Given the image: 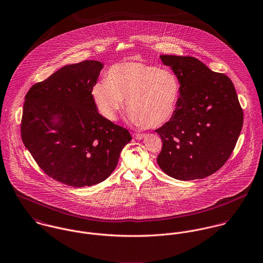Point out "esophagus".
Returning a JSON list of instances; mask_svg holds the SVG:
<instances>
[{
    "label": "esophagus",
    "instance_id": "esophagus-1",
    "mask_svg": "<svg viewBox=\"0 0 263 263\" xmlns=\"http://www.w3.org/2000/svg\"><path fill=\"white\" fill-rule=\"evenodd\" d=\"M146 134L144 133H133V137L136 139V140H140V139H143L145 137Z\"/></svg>",
    "mask_w": 263,
    "mask_h": 263
}]
</instances>
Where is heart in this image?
<instances>
[{"mask_svg":"<svg viewBox=\"0 0 263 263\" xmlns=\"http://www.w3.org/2000/svg\"><path fill=\"white\" fill-rule=\"evenodd\" d=\"M180 84L168 69L141 61H123L113 64L106 80L91 88V97L99 113L110 121L126 100L130 122L139 128L161 126L175 115Z\"/></svg>","mask_w":263,"mask_h":263,"instance_id":"1","label":"heart"}]
</instances>
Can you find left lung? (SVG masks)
<instances>
[{
  "mask_svg": "<svg viewBox=\"0 0 263 263\" xmlns=\"http://www.w3.org/2000/svg\"><path fill=\"white\" fill-rule=\"evenodd\" d=\"M180 84L173 118L156 129L162 140L159 167L180 180L219 171L230 157L243 126L232 81L192 57L160 55Z\"/></svg>",
  "mask_w": 263,
  "mask_h": 263,
  "instance_id": "left-lung-1",
  "label": "left lung"
}]
</instances>
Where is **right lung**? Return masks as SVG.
Here are the masks:
<instances>
[{"instance_id":"right-lung-1","label":"right lung","mask_w":263,"mask_h":263,"mask_svg":"<svg viewBox=\"0 0 263 263\" xmlns=\"http://www.w3.org/2000/svg\"><path fill=\"white\" fill-rule=\"evenodd\" d=\"M103 66L97 60L65 65L32 86L25 97L23 143L46 175L69 186L105 180L132 139L95 106L91 88Z\"/></svg>"}]
</instances>
